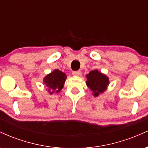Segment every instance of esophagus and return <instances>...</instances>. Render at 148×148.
<instances>
[{
  "label": "esophagus",
  "instance_id": "34e87169",
  "mask_svg": "<svg viewBox=\"0 0 148 148\" xmlns=\"http://www.w3.org/2000/svg\"><path fill=\"white\" fill-rule=\"evenodd\" d=\"M72 74L74 76H80L81 74V72L80 71H73Z\"/></svg>",
  "mask_w": 148,
  "mask_h": 148
}]
</instances>
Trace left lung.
<instances>
[{
	"instance_id": "obj_1",
	"label": "left lung",
	"mask_w": 148,
	"mask_h": 148,
	"mask_svg": "<svg viewBox=\"0 0 148 148\" xmlns=\"http://www.w3.org/2000/svg\"><path fill=\"white\" fill-rule=\"evenodd\" d=\"M86 85L94 92V96L97 97L99 93H102L106 89L108 84V79L106 75L98 72V70L91 71L87 76Z\"/></svg>"
}]
</instances>
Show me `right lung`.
<instances>
[{
  "mask_svg": "<svg viewBox=\"0 0 148 148\" xmlns=\"http://www.w3.org/2000/svg\"><path fill=\"white\" fill-rule=\"evenodd\" d=\"M67 76L65 74L59 69H55L53 72L47 75L44 79L45 84L48 87V92L53 94L54 92H58L63 88Z\"/></svg>",
  "mask_w": 148,
  "mask_h": 148,
  "instance_id": "add662e5",
  "label": "right lung"
}]
</instances>
